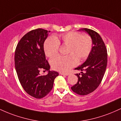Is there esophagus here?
Returning a JSON list of instances; mask_svg holds the SVG:
<instances>
[{
    "label": "esophagus",
    "mask_w": 121,
    "mask_h": 121,
    "mask_svg": "<svg viewBox=\"0 0 121 121\" xmlns=\"http://www.w3.org/2000/svg\"><path fill=\"white\" fill-rule=\"evenodd\" d=\"M60 74L61 75H64V76H68L69 74L67 73H64V72H60Z\"/></svg>",
    "instance_id": "obj_1"
}]
</instances>
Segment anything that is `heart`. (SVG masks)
I'll list each match as a JSON object with an SVG mask.
<instances>
[{"label":"heart","mask_w":121,"mask_h":121,"mask_svg":"<svg viewBox=\"0 0 121 121\" xmlns=\"http://www.w3.org/2000/svg\"><path fill=\"white\" fill-rule=\"evenodd\" d=\"M68 47L66 56H58L51 61L52 68L65 72L76 66L78 62L84 60L89 55L92 49L93 41L88 34L82 35L78 32H69L60 35L58 37H51L44 43L45 55L49 58L58 55L60 47Z\"/></svg>","instance_id":"heart-1"}]
</instances>
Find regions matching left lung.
Wrapping results in <instances>:
<instances>
[{"label": "left lung", "mask_w": 121, "mask_h": 121, "mask_svg": "<svg viewBox=\"0 0 121 121\" xmlns=\"http://www.w3.org/2000/svg\"><path fill=\"white\" fill-rule=\"evenodd\" d=\"M81 30H85L91 36L92 49L86 61L74 69L81 70V74H76L78 81L71 89L76 94L85 95L95 91L102 81L108 63V53L105 43L97 32L88 28Z\"/></svg>", "instance_id": "obj_1"}]
</instances>
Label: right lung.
Listing matches in <instances>:
<instances>
[{
  "label": "right lung",
  "instance_id": "right-lung-1",
  "mask_svg": "<svg viewBox=\"0 0 121 121\" xmlns=\"http://www.w3.org/2000/svg\"><path fill=\"white\" fill-rule=\"evenodd\" d=\"M49 30L42 28L32 30L17 43L15 52V66L20 84L29 95L42 98L52 89L54 80L59 73L50 71L45 58L44 43ZM41 70H48L47 75H40Z\"/></svg>",
  "mask_w": 121,
  "mask_h": 121
}]
</instances>
